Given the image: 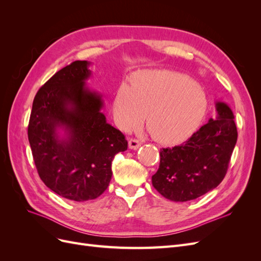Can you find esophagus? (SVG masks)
Returning a JSON list of instances; mask_svg holds the SVG:
<instances>
[{
    "label": "esophagus",
    "instance_id": "1",
    "mask_svg": "<svg viewBox=\"0 0 261 261\" xmlns=\"http://www.w3.org/2000/svg\"><path fill=\"white\" fill-rule=\"evenodd\" d=\"M140 145H141V143H140V141H139L138 139L130 138V139L128 140V147H129V149L136 150V149H138V148L140 147Z\"/></svg>",
    "mask_w": 261,
    "mask_h": 261
}]
</instances>
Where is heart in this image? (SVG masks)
Segmentation results:
<instances>
[{
    "mask_svg": "<svg viewBox=\"0 0 261 261\" xmlns=\"http://www.w3.org/2000/svg\"><path fill=\"white\" fill-rule=\"evenodd\" d=\"M208 100L204 91L188 76L171 70H149L122 85L115 93L116 125L130 130L144 121L155 140L175 144L188 138L202 122Z\"/></svg>",
    "mask_w": 261,
    "mask_h": 261,
    "instance_id": "heart-1",
    "label": "heart"
}]
</instances>
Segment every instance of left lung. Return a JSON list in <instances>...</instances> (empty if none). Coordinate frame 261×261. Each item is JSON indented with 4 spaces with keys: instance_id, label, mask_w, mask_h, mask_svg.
<instances>
[{
    "instance_id": "8db88e82",
    "label": "left lung",
    "mask_w": 261,
    "mask_h": 261,
    "mask_svg": "<svg viewBox=\"0 0 261 261\" xmlns=\"http://www.w3.org/2000/svg\"><path fill=\"white\" fill-rule=\"evenodd\" d=\"M216 109L217 118H210L181 145L160 151V165L152 175V185L167 199L193 200L223 180L238 129L226 103L217 102Z\"/></svg>"
}]
</instances>
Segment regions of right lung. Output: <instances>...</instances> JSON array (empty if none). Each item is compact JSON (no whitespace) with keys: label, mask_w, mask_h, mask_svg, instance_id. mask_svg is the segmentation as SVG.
<instances>
[{"label":"right lung","mask_w":261,"mask_h":261,"mask_svg":"<svg viewBox=\"0 0 261 261\" xmlns=\"http://www.w3.org/2000/svg\"><path fill=\"white\" fill-rule=\"evenodd\" d=\"M88 66L87 61H75L55 73L38 90L28 124L39 176L55 194L73 201L103 194L115 154L127 150L125 136L101 112V96L86 87ZM60 128L66 130L64 139Z\"/></svg>","instance_id":"obj_1"}]
</instances>
